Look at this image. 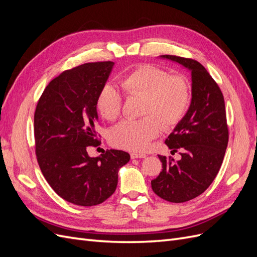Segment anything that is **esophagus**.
Masks as SVG:
<instances>
[{
	"mask_svg": "<svg viewBox=\"0 0 257 257\" xmlns=\"http://www.w3.org/2000/svg\"><path fill=\"white\" fill-rule=\"evenodd\" d=\"M131 158L132 159H145L146 154H141V153H131Z\"/></svg>",
	"mask_w": 257,
	"mask_h": 257,
	"instance_id": "esophagus-1",
	"label": "esophagus"
}]
</instances>
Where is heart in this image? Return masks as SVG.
Here are the masks:
<instances>
[{
	"label": "heart",
	"instance_id": "b5f03b06",
	"mask_svg": "<svg viewBox=\"0 0 257 257\" xmlns=\"http://www.w3.org/2000/svg\"><path fill=\"white\" fill-rule=\"evenodd\" d=\"M130 97L142 98L139 120H124L110 132V142L122 149L143 152L162 131L173 128L189 109L191 87L182 75L169 76L167 72L152 65H141L121 81ZM99 114L108 121L119 118L122 96L112 84L107 83L96 97Z\"/></svg>",
	"mask_w": 257,
	"mask_h": 257
}]
</instances>
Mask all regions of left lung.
Returning <instances> with one entry per match:
<instances>
[{
	"instance_id": "1",
	"label": "left lung",
	"mask_w": 257,
	"mask_h": 257,
	"mask_svg": "<svg viewBox=\"0 0 257 257\" xmlns=\"http://www.w3.org/2000/svg\"><path fill=\"white\" fill-rule=\"evenodd\" d=\"M191 72L192 98L188 111L165 144L181 160L159 155L162 172L151 181L153 192L170 203H184L204 193L221 168L228 144L225 103L219 85L199 62L161 56Z\"/></svg>"
}]
</instances>
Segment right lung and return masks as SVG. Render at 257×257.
<instances>
[{
  "instance_id": "obj_1",
  "label": "right lung",
  "mask_w": 257,
  "mask_h": 257,
  "mask_svg": "<svg viewBox=\"0 0 257 257\" xmlns=\"http://www.w3.org/2000/svg\"><path fill=\"white\" fill-rule=\"evenodd\" d=\"M113 62L85 63L68 69L44 90L34 114L37 162L60 197L77 206L102 204L114 193L119 169L131 157L107 150L91 158L98 146L96 97L108 80Z\"/></svg>"
}]
</instances>
